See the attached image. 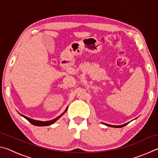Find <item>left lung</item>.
<instances>
[{
	"mask_svg": "<svg viewBox=\"0 0 158 158\" xmlns=\"http://www.w3.org/2000/svg\"><path fill=\"white\" fill-rule=\"evenodd\" d=\"M106 125H107V126L109 127H124L125 125H126L127 123H125L124 125H109V124H106V123H103Z\"/></svg>",
	"mask_w": 158,
	"mask_h": 158,
	"instance_id": "left-lung-1",
	"label": "left lung"
}]
</instances>
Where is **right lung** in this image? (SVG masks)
Wrapping results in <instances>:
<instances>
[{"mask_svg": "<svg viewBox=\"0 0 158 158\" xmlns=\"http://www.w3.org/2000/svg\"><path fill=\"white\" fill-rule=\"evenodd\" d=\"M67 110H68V107L66 108L65 111H64V113H63L62 114L60 115V116H58L57 118H56L52 120V121H36V120L31 119V118H28V117H26V116H23V115H21V114H20V115H21V116L24 117L26 120H28V121L29 122H30L31 124H33V125H36V126H47V125H52V124H53V123H55L56 121L58 119H59L60 118L61 116H62L65 113Z\"/></svg>", "mask_w": 158, "mask_h": 158, "instance_id": "1", "label": "right lung"}]
</instances>
